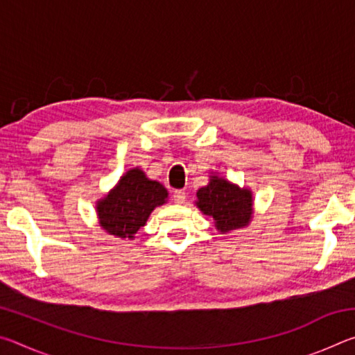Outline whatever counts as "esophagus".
<instances>
[{"instance_id": "34e87169", "label": "esophagus", "mask_w": 355, "mask_h": 355, "mask_svg": "<svg viewBox=\"0 0 355 355\" xmlns=\"http://www.w3.org/2000/svg\"><path fill=\"white\" fill-rule=\"evenodd\" d=\"M172 200L175 203H184L186 200V192L184 191H173Z\"/></svg>"}]
</instances>
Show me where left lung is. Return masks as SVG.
I'll return each instance as SVG.
<instances>
[{
	"instance_id": "obj_1",
	"label": "left lung",
	"mask_w": 355,
	"mask_h": 355,
	"mask_svg": "<svg viewBox=\"0 0 355 355\" xmlns=\"http://www.w3.org/2000/svg\"><path fill=\"white\" fill-rule=\"evenodd\" d=\"M196 207L213 219L216 230L225 235L250 224L254 194L250 188H239L214 172L208 184L197 191Z\"/></svg>"
}]
</instances>
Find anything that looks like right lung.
<instances>
[{"label": "right lung", "mask_w": 355, "mask_h": 355, "mask_svg": "<svg viewBox=\"0 0 355 355\" xmlns=\"http://www.w3.org/2000/svg\"><path fill=\"white\" fill-rule=\"evenodd\" d=\"M169 192L156 180H150L139 167L123 173L117 184L95 202L98 224L107 235L135 239L156 207L164 205Z\"/></svg>", "instance_id": "right-lung-1"}]
</instances>
